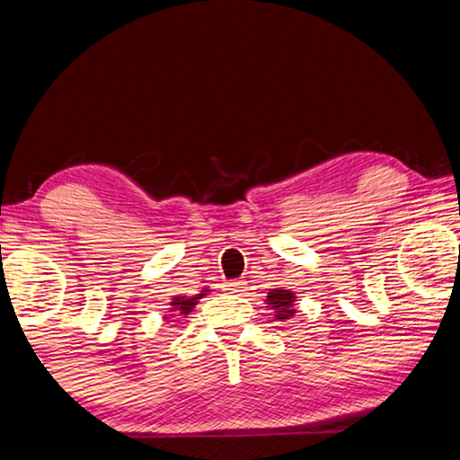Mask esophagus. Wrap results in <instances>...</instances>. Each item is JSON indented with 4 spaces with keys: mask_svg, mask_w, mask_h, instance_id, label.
<instances>
[{
    "mask_svg": "<svg viewBox=\"0 0 460 460\" xmlns=\"http://www.w3.org/2000/svg\"><path fill=\"white\" fill-rule=\"evenodd\" d=\"M226 290L232 292V294H241V292H245V281H241V279H232V281L226 283Z\"/></svg>",
    "mask_w": 460,
    "mask_h": 460,
    "instance_id": "34e87169",
    "label": "esophagus"
}]
</instances>
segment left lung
Wrapping results in <instances>:
<instances>
[{
  "label": "left lung",
  "mask_w": 460,
  "mask_h": 460,
  "mask_svg": "<svg viewBox=\"0 0 460 460\" xmlns=\"http://www.w3.org/2000/svg\"><path fill=\"white\" fill-rule=\"evenodd\" d=\"M266 303L277 309V320H288V317L296 314V309H294V294L290 290H279L277 288V290L269 292Z\"/></svg>",
  "instance_id": "left-lung-1"
}]
</instances>
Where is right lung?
Listing matches in <instances>:
<instances>
[{"instance_id":"add662e5","label":"right lung","mask_w":460,"mask_h":460,"mask_svg":"<svg viewBox=\"0 0 460 460\" xmlns=\"http://www.w3.org/2000/svg\"><path fill=\"white\" fill-rule=\"evenodd\" d=\"M202 296H204V294H196V296H191V298H187V296H177V298H174L172 303H170V305H172V311H179L181 315H187V314H190L191 309L196 307L198 298H202Z\"/></svg>"}]
</instances>
